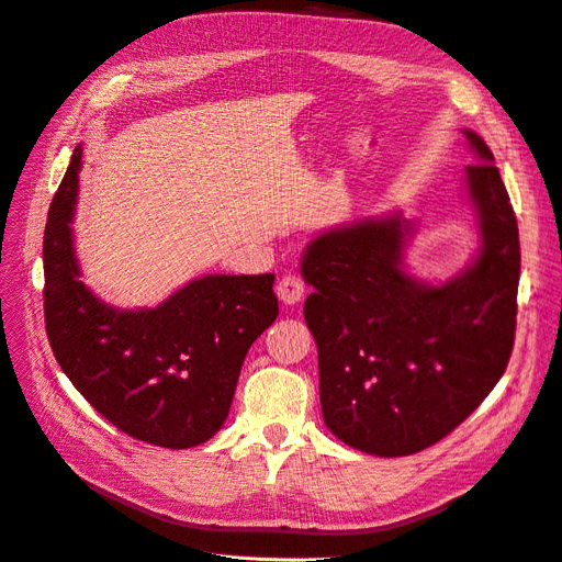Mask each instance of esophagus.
I'll return each mask as SVG.
<instances>
[{"mask_svg": "<svg viewBox=\"0 0 562 562\" xmlns=\"http://www.w3.org/2000/svg\"><path fill=\"white\" fill-rule=\"evenodd\" d=\"M304 291H307V288H304V281L295 274H285L277 283V295L283 304H288V307H295V304L304 297Z\"/></svg>", "mask_w": 562, "mask_h": 562, "instance_id": "34e87169", "label": "esophagus"}]
</instances>
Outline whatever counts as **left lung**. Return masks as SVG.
Here are the masks:
<instances>
[{
    "label": "left lung",
    "instance_id": "left-lung-1",
    "mask_svg": "<svg viewBox=\"0 0 562 562\" xmlns=\"http://www.w3.org/2000/svg\"><path fill=\"white\" fill-rule=\"evenodd\" d=\"M462 133L479 244L452 277L413 274L405 252L417 223L398 211L323 229L302 250L323 422L375 457L413 454L448 436L495 389L514 349L516 215L490 147Z\"/></svg>",
    "mask_w": 562,
    "mask_h": 562
}]
</instances>
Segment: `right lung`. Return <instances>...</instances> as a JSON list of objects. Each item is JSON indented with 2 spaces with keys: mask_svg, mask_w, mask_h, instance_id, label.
I'll return each instance as SVG.
<instances>
[{
  "mask_svg": "<svg viewBox=\"0 0 562 562\" xmlns=\"http://www.w3.org/2000/svg\"><path fill=\"white\" fill-rule=\"evenodd\" d=\"M81 151L50 201L44 314L63 372L95 411L145 443L184 450L223 427L250 345L279 316L274 274H206L155 307L122 310L83 283L75 246Z\"/></svg>",
  "mask_w": 562,
  "mask_h": 562,
  "instance_id": "right-lung-1",
  "label": "right lung"
}]
</instances>
